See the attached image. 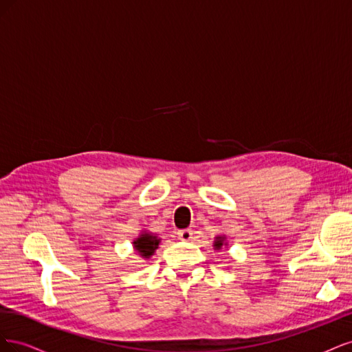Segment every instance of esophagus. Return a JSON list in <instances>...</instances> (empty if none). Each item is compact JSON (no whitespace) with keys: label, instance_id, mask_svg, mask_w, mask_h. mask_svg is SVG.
<instances>
[{"label":"esophagus","instance_id":"obj_1","mask_svg":"<svg viewBox=\"0 0 352 352\" xmlns=\"http://www.w3.org/2000/svg\"><path fill=\"white\" fill-rule=\"evenodd\" d=\"M192 235H194V233L190 229H182V230L177 232V238L180 241H190V239H192Z\"/></svg>","mask_w":352,"mask_h":352}]
</instances>
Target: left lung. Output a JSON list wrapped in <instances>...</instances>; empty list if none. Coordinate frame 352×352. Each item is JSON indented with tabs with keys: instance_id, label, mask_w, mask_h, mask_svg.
<instances>
[{
	"instance_id": "obj_1",
	"label": "left lung",
	"mask_w": 352,
	"mask_h": 352,
	"mask_svg": "<svg viewBox=\"0 0 352 352\" xmlns=\"http://www.w3.org/2000/svg\"><path fill=\"white\" fill-rule=\"evenodd\" d=\"M223 245H226V243H225V238L217 236L216 241H214V248H216V250H220V248L223 247Z\"/></svg>"
}]
</instances>
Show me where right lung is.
Returning a JSON list of instances; mask_svg holds the SVG:
<instances>
[{
	"label": "right lung",
	"mask_w": 352,
	"mask_h": 352,
	"mask_svg": "<svg viewBox=\"0 0 352 352\" xmlns=\"http://www.w3.org/2000/svg\"><path fill=\"white\" fill-rule=\"evenodd\" d=\"M158 243H160V239L154 236L153 233L144 232L142 235H140L133 241V247L142 258H150L158 248Z\"/></svg>",
	"instance_id": "add662e5"
}]
</instances>
